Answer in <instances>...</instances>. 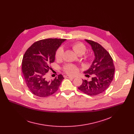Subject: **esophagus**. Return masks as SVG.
<instances>
[{
  "mask_svg": "<svg viewBox=\"0 0 134 134\" xmlns=\"http://www.w3.org/2000/svg\"><path fill=\"white\" fill-rule=\"evenodd\" d=\"M65 78H67V79H74V77H72V76H68V75L65 76Z\"/></svg>",
  "mask_w": 134,
  "mask_h": 134,
  "instance_id": "esophagus-1",
  "label": "esophagus"
}]
</instances>
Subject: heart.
<instances>
[{
    "label": "heart",
    "instance_id": "obj_1",
    "mask_svg": "<svg viewBox=\"0 0 134 134\" xmlns=\"http://www.w3.org/2000/svg\"><path fill=\"white\" fill-rule=\"evenodd\" d=\"M72 50L77 55H83L86 51V47L81 43H77L72 45ZM64 52L63 48L60 47L57 50L55 53V58L57 60H60L62 58ZM64 70L68 74H75L77 71V68L73 65H68L64 67Z\"/></svg>",
    "mask_w": 134,
    "mask_h": 134
}]
</instances>
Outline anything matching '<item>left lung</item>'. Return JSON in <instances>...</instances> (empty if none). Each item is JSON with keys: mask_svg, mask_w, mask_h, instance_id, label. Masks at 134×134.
Wrapping results in <instances>:
<instances>
[{"mask_svg": "<svg viewBox=\"0 0 134 134\" xmlns=\"http://www.w3.org/2000/svg\"><path fill=\"white\" fill-rule=\"evenodd\" d=\"M85 41L91 46L94 59L90 68L84 73L92 75L93 77L90 81L82 80V84L78 88L93 96L103 93L109 87L113 79L114 66L111 55L104 48L93 41Z\"/></svg>", "mask_w": 134, "mask_h": 134, "instance_id": "left-lung-1", "label": "left lung"}]
</instances>
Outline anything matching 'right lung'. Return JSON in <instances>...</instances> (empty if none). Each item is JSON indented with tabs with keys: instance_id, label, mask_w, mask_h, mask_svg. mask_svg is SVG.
Returning a JSON list of instances; mask_svg holds the SVG:
<instances>
[{
	"instance_id": "obj_1",
	"label": "right lung",
	"mask_w": 134,
	"mask_h": 134,
	"mask_svg": "<svg viewBox=\"0 0 134 134\" xmlns=\"http://www.w3.org/2000/svg\"><path fill=\"white\" fill-rule=\"evenodd\" d=\"M66 39H48L34 43L25 52L22 60V72L25 83L36 96L47 97L58 90L64 79L62 75L53 80L46 79L50 64L54 62L56 51Z\"/></svg>"
}]
</instances>
